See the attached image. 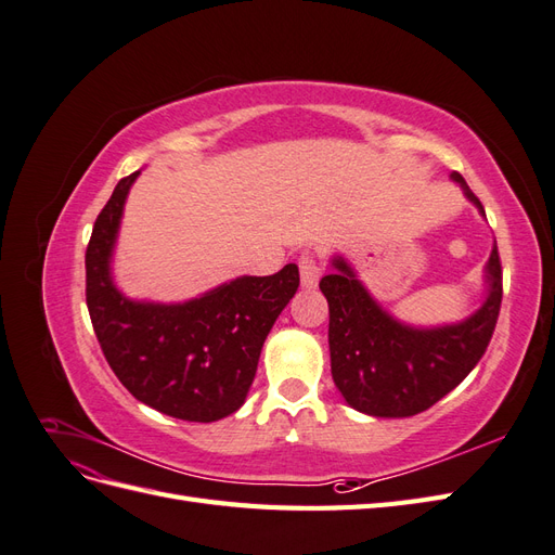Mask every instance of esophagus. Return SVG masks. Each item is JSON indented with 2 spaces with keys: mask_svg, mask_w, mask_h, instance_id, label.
<instances>
[{
  "mask_svg": "<svg viewBox=\"0 0 555 555\" xmlns=\"http://www.w3.org/2000/svg\"><path fill=\"white\" fill-rule=\"evenodd\" d=\"M298 268H300V284H304V289H314L319 278H322V266H319V261L306 251V255L298 259Z\"/></svg>",
  "mask_w": 555,
  "mask_h": 555,
  "instance_id": "esophagus-1",
  "label": "esophagus"
}]
</instances>
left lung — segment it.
<instances>
[{
    "label": "left lung",
    "instance_id": "left-lung-1",
    "mask_svg": "<svg viewBox=\"0 0 555 555\" xmlns=\"http://www.w3.org/2000/svg\"><path fill=\"white\" fill-rule=\"evenodd\" d=\"M451 180L486 217L463 176L451 173ZM331 263L335 273L324 275L319 289L328 300L331 375L349 408L379 418L414 416L456 389L483 357L502 304L498 245L483 268L481 308L442 326L400 322L363 287L345 257H333Z\"/></svg>",
    "mask_w": 555,
    "mask_h": 555
}]
</instances>
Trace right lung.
Segmentation results:
<instances>
[{"label": "right lung", "mask_w": 555, "mask_h": 555, "mask_svg": "<svg viewBox=\"0 0 555 555\" xmlns=\"http://www.w3.org/2000/svg\"><path fill=\"white\" fill-rule=\"evenodd\" d=\"M141 171L117 182L86 251V298L96 340L127 391L162 414L210 424L236 412L257 375L266 335L298 289V266L243 275L184 304L133 300L111 261L125 201Z\"/></svg>", "instance_id": "add662e5"}]
</instances>
